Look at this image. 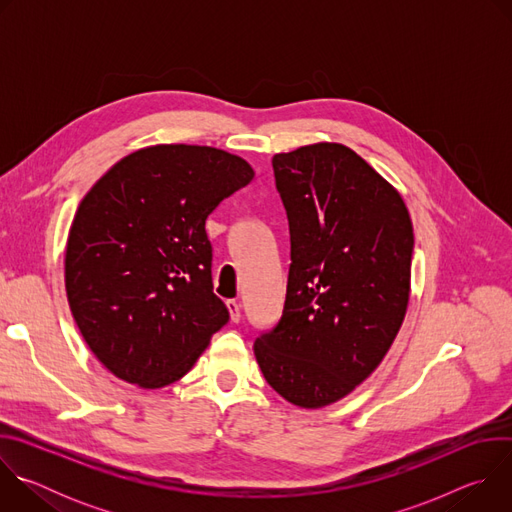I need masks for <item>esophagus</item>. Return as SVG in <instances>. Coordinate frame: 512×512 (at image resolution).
Returning a JSON list of instances; mask_svg holds the SVG:
<instances>
[{"label": "esophagus", "mask_w": 512, "mask_h": 512, "mask_svg": "<svg viewBox=\"0 0 512 512\" xmlns=\"http://www.w3.org/2000/svg\"><path fill=\"white\" fill-rule=\"evenodd\" d=\"M227 308H229V312H231V320H233L235 324H239V322H241V304H239L237 300H229V302H227Z\"/></svg>", "instance_id": "34e87169"}]
</instances>
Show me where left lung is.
Listing matches in <instances>:
<instances>
[{
	"label": "left lung",
	"mask_w": 512,
	"mask_h": 512,
	"mask_svg": "<svg viewBox=\"0 0 512 512\" xmlns=\"http://www.w3.org/2000/svg\"><path fill=\"white\" fill-rule=\"evenodd\" d=\"M271 166L291 263L281 318L253 350L283 399L316 409L391 348L409 302L413 227L399 192L346 145H306Z\"/></svg>",
	"instance_id": "obj_1"
}]
</instances>
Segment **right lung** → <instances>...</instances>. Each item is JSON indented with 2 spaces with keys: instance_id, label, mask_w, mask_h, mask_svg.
Segmentation results:
<instances>
[{
  "instance_id": "right-lung-1",
  "label": "right lung",
  "mask_w": 512,
  "mask_h": 512,
  "mask_svg": "<svg viewBox=\"0 0 512 512\" xmlns=\"http://www.w3.org/2000/svg\"><path fill=\"white\" fill-rule=\"evenodd\" d=\"M251 180L253 168L223 150L154 145L119 160L83 198L66 243V296L117 379L143 389L182 379L229 322L204 225Z\"/></svg>"
}]
</instances>
